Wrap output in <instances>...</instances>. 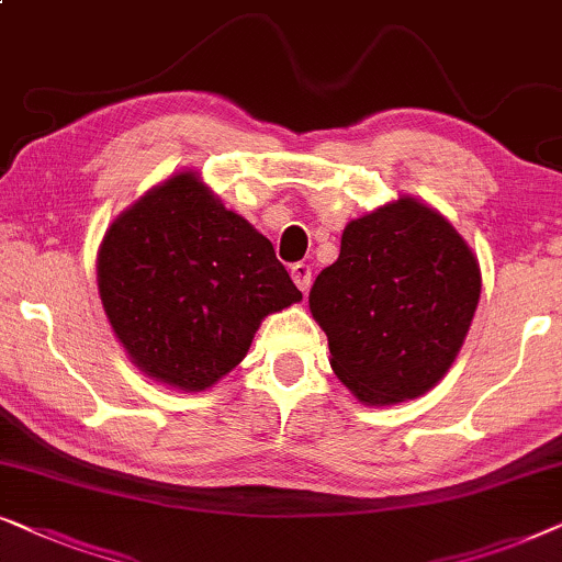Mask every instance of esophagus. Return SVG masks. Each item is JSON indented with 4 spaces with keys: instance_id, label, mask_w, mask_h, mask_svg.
<instances>
[{
    "instance_id": "1",
    "label": "esophagus",
    "mask_w": 562,
    "mask_h": 562,
    "mask_svg": "<svg viewBox=\"0 0 562 562\" xmlns=\"http://www.w3.org/2000/svg\"><path fill=\"white\" fill-rule=\"evenodd\" d=\"M291 279H294V283L302 291H306L312 286V268L310 263H294L291 266Z\"/></svg>"
}]
</instances>
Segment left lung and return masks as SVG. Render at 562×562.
I'll list each match as a JSON object with an SVG mask.
<instances>
[{"mask_svg": "<svg viewBox=\"0 0 562 562\" xmlns=\"http://www.w3.org/2000/svg\"><path fill=\"white\" fill-rule=\"evenodd\" d=\"M481 296V268L442 214L398 199L342 233L310 310L329 366L366 404L417 398L448 373Z\"/></svg>", "mask_w": 562, "mask_h": 562, "instance_id": "8db88e82", "label": "left lung"}]
</instances>
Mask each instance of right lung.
<instances>
[{"mask_svg": "<svg viewBox=\"0 0 562 562\" xmlns=\"http://www.w3.org/2000/svg\"><path fill=\"white\" fill-rule=\"evenodd\" d=\"M97 276L130 358L183 391L233 371L260 319L302 299L273 245L194 173L160 183L112 222Z\"/></svg>", "mask_w": 562, "mask_h": 562, "instance_id": "1", "label": "right lung"}]
</instances>
